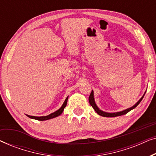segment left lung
I'll return each mask as SVG.
<instances>
[{"label": "left lung", "mask_w": 156, "mask_h": 156, "mask_svg": "<svg viewBox=\"0 0 156 156\" xmlns=\"http://www.w3.org/2000/svg\"><path fill=\"white\" fill-rule=\"evenodd\" d=\"M145 95V94H144ZM144 95L143 96V97L140 98V99L138 101L137 103H136L135 105L132 106V107L128 108V109H126L124 111H123V112H117V113H106V112H102L99 109V108L97 107V105H96L95 104V101H94V92L93 91H91V92L90 94V95H89V104H90V105L92 106L94 109L95 110V112L97 113L98 114L100 115V116H104V117H116V116H121V115H124V114H126L128 112H129L130 111L133 109V108H135L136 106H137L138 104H140V102L141 101V100L143 99V98H144Z\"/></svg>", "instance_id": "1"}]
</instances>
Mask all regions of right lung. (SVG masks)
<instances>
[{
    "label": "right lung",
    "instance_id": "obj_1",
    "mask_svg": "<svg viewBox=\"0 0 156 156\" xmlns=\"http://www.w3.org/2000/svg\"><path fill=\"white\" fill-rule=\"evenodd\" d=\"M67 99H68V97L66 98L65 102H64V104H62V107L59 108V110H57V112L52 113V114H50V115H48V116H29V115H27V116H28L29 118H30V119H36V120H38V121H45V120H48V119H53V118H55V117L58 116L62 114V113L63 112L64 108L66 107V106H67Z\"/></svg>",
    "mask_w": 156,
    "mask_h": 156
}]
</instances>
